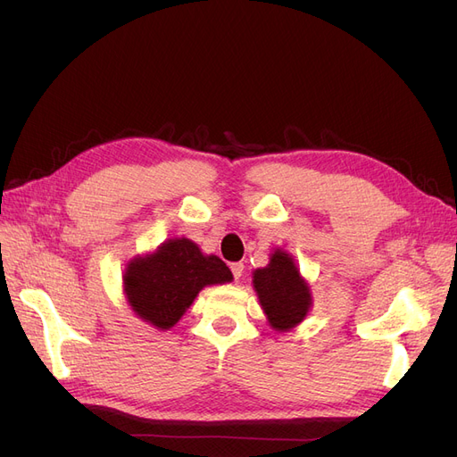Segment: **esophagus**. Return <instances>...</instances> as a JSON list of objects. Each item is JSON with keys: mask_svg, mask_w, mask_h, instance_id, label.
Listing matches in <instances>:
<instances>
[{"mask_svg": "<svg viewBox=\"0 0 457 457\" xmlns=\"http://www.w3.org/2000/svg\"><path fill=\"white\" fill-rule=\"evenodd\" d=\"M230 270H232V274H234V280H240V276H242V272H244V262H232Z\"/></svg>", "mask_w": 457, "mask_h": 457, "instance_id": "esophagus-1", "label": "esophagus"}]
</instances>
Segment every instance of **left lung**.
<instances>
[{"label":"left lung","mask_w":457,"mask_h":457,"mask_svg":"<svg viewBox=\"0 0 457 457\" xmlns=\"http://www.w3.org/2000/svg\"><path fill=\"white\" fill-rule=\"evenodd\" d=\"M252 278L259 305L274 331H289L305 320L312 307V294L292 253L276 247L269 265L255 269Z\"/></svg>","instance_id":"8db88e82"}]
</instances>
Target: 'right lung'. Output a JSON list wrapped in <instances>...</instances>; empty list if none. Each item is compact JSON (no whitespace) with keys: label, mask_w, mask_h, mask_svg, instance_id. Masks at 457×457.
Returning a JSON list of instances; mask_svg holds the SVG:
<instances>
[{"label":"right lung","mask_w":457,"mask_h":457,"mask_svg":"<svg viewBox=\"0 0 457 457\" xmlns=\"http://www.w3.org/2000/svg\"><path fill=\"white\" fill-rule=\"evenodd\" d=\"M232 282L217 255H205L188 238H170L154 252L133 257L123 270V294L131 311L156 329H170L205 286Z\"/></svg>","instance_id":"right-lung-1"}]
</instances>
